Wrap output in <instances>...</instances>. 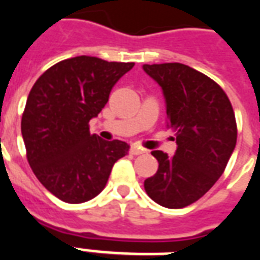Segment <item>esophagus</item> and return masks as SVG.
I'll return each mask as SVG.
<instances>
[{
	"instance_id": "obj_1",
	"label": "esophagus",
	"mask_w": 260,
	"mask_h": 260,
	"mask_svg": "<svg viewBox=\"0 0 260 260\" xmlns=\"http://www.w3.org/2000/svg\"><path fill=\"white\" fill-rule=\"evenodd\" d=\"M145 152H146L145 149H141V147H138V146L131 147V154H134V156H138V154H143Z\"/></svg>"
}]
</instances>
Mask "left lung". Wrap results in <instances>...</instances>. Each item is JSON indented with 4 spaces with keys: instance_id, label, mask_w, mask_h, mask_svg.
Instances as JSON below:
<instances>
[{
    "instance_id": "8db88e82",
    "label": "left lung",
    "mask_w": 260,
    "mask_h": 260,
    "mask_svg": "<svg viewBox=\"0 0 260 260\" xmlns=\"http://www.w3.org/2000/svg\"><path fill=\"white\" fill-rule=\"evenodd\" d=\"M163 89L167 128L175 132L177 150H154L158 170L145 180V191L169 209L201 199L221 177L237 143L233 106L220 86L199 71L180 64L143 65Z\"/></svg>"
}]
</instances>
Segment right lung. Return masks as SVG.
Returning <instances> with one entry per match:
<instances>
[{"label": "right lung", "mask_w": 260, "mask_h": 260, "mask_svg": "<svg viewBox=\"0 0 260 260\" xmlns=\"http://www.w3.org/2000/svg\"><path fill=\"white\" fill-rule=\"evenodd\" d=\"M134 65L80 55L53 65L31 87L20 124L26 156L37 180L62 202L99 195L129 150L125 142L91 135L89 121Z\"/></svg>", "instance_id": "1"}]
</instances>
